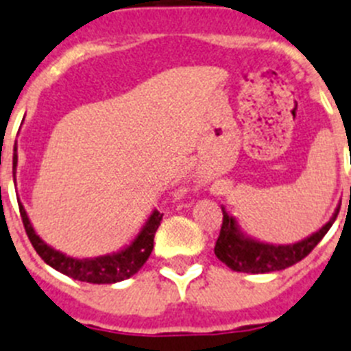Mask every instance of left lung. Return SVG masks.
I'll use <instances>...</instances> for the list:
<instances>
[{"label":"left lung","mask_w":351,"mask_h":351,"mask_svg":"<svg viewBox=\"0 0 351 351\" xmlns=\"http://www.w3.org/2000/svg\"><path fill=\"white\" fill-rule=\"evenodd\" d=\"M339 206L336 208L330 221L325 222L316 233L309 234L300 242L288 243V245H274V243L252 239L243 233L239 221L222 206V226L213 251L219 260L234 272L267 274L285 270V268L304 260L318 245L319 240L327 234V231L336 221Z\"/></svg>","instance_id":"8db88e82"}]
</instances>
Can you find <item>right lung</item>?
Segmentation results:
<instances>
[{
	"mask_svg": "<svg viewBox=\"0 0 351 351\" xmlns=\"http://www.w3.org/2000/svg\"><path fill=\"white\" fill-rule=\"evenodd\" d=\"M15 164H17V158L14 160V178ZM19 212L21 217H23L24 230H26V234H28L29 242L35 247L36 254L58 272L65 274V276L72 277L75 281L91 282V285H112V282L125 281V279H129V277L138 272L139 268L146 263L148 256L152 254L155 231H157V228L160 226V221H162V213L154 210L150 213V217L146 219L145 226L141 228L138 237L121 251L95 256V258H74V256L63 254L62 251H56L36 234L28 213H26L21 203Z\"/></svg>",
	"mask_w": 351,
	"mask_h": 351,
	"instance_id": "right-lung-1",
	"label": "right lung"
}]
</instances>
